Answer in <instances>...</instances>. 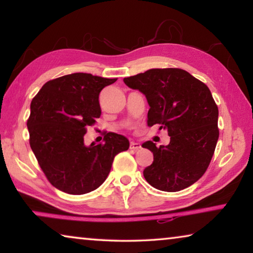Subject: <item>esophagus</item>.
I'll use <instances>...</instances> for the list:
<instances>
[{
	"label": "esophagus",
	"mask_w": 253,
	"mask_h": 253,
	"mask_svg": "<svg viewBox=\"0 0 253 253\" xmlns=\"http://www.w3.org/2000/svg\"><path fill=\"white\" fill-rule=\"evenodd\" d=\"M140 144L139 143H135V142H131L130 143V149H132V151H138V149H140Z\"/></svg>",
	"instance_id": "obj_1"
}]
</instances>
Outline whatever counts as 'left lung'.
Returning a JSON list of instances; mask_svg holds the SVG:
<instances>
[{
	"label": "left lung",
	"mask_w": 253,
	"mask_h": 253,
	"mask_svg": "<svg viewBox=\"0 0 253 253\" xmlns=\"http://www.w3.org/2000/svg\"><path fill=\"white\" fill-rule=\"evenodd\" d=\"M124 83L146 97L147 125L158 124L170 137L166 146L151 140L142 145L154 155L145 179L165 192L191 186L208 169L219 139V109L208 85L178 68L149 69Z\"/></svg>",
	"instance_id": "8db88e82"
}]
</instances>
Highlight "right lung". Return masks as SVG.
<instances>
[{"instance_id":"1","label":"right lung","mask_w":253,"mask_h":253,"mask_svg":"<svg viewBox=\"0 0 253 253\" xmlns=\"http://www.w3.org/2000/svg\"><path fill=\"white\" fill-rule=\"evenodd\" d=\"M117 78L77 72L45 83L31 101L30 146L48 181L68 194L99 187L114 158L127 151L125 136L107 132L104 143L85 146L84 136L100 117L99 93Z\"/></svg>"}]
</instances>
